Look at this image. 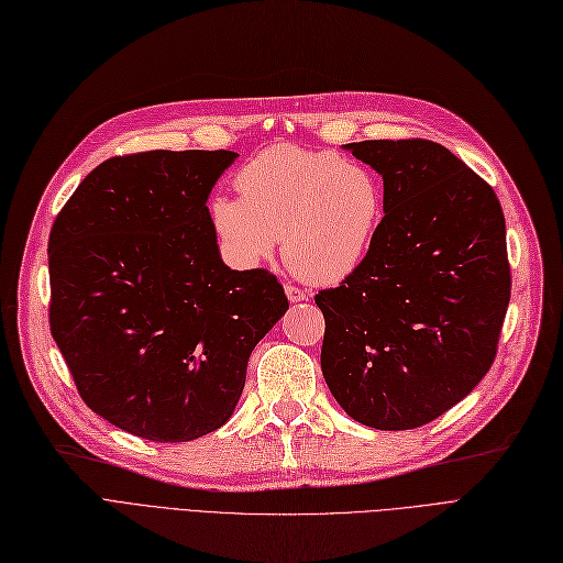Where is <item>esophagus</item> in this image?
I'll list each match as a JSON object with an SVG mask.
<instances>
[{
  "instance_id": "obj_1",
  "label": "esophagus",
  "mask_w": 563,
  "mask_h": 563,
  "mask_svg": "<svg viewBox=\"0 0 563 563\" xmlns=\"http://www.w3.org/2000/svg\"><path fill=\"white\" fill-rule=\"evenodd\" d=\"M284 290H286V298H288L290 302H302V300H307L305 290H300V288H296V286H284Z\"/></svg>"
}]
</instances>
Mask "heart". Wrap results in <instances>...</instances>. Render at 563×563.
<instances>
[{
  "label": "heart",
  "instance_id": "b5f03b06",
  "mask_svg": "<svg viewBox=\"0 0 563 563\" xmlns=\"http://www.w3.org/2000/svg\"><path fill=\"white\" fill-rule=\"evenodd\" d=\"M240 198L207 205L223 258L254 269L275 256L282 238L286 265L312 284L352 277L371 256L384 221L379 174L335 151L275 144L235 174Z\"/></svg>",
  "mask_w": 563,
  "mask_h": 563
}]
</instances>
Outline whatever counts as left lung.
I'll return each mask as SVG.
<instances>
[{"label":"left lung","instance_id":"8db88e82","mask_svg":"<svg viewBox=\"0 0 563 563\" xmlns=\"http://www.w3.org/2000/svg\"><path fill=\"white\" fill-rule=\"evenodd\" d=\"M344 148L382 174L386 211L371 256L314 298L323 379L358 423L419 429L494 363L510 302L506 219L494 188L435 142Z\"/></svg>","mask_w":563,"mask_h":563}]
</instances>
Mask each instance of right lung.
<instances>
[{
	"label": "right lung",
	"instance_id": "obj_1",
	"mask_svg": "<svg viewBox=\"0 0 563 563\" xmlns=\"http://www.w3.org/2000/svg\"><path fill=\"white\" fill-rule=\"evenodd\" d=\"M235 151H146L97 165L48 240L51 333L84 402L153 442L235 412L254 346L288 309L267 269H230L207 200Z\"/></svg>",
	"mask_w": 563,
	"mask_h": 563
}]
</instances>
